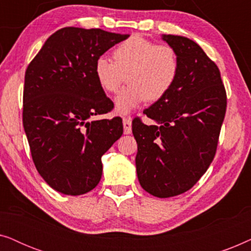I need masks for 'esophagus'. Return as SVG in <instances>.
<instances>
[{
    "label": "esophagus",
    "mask_w": 251,
    "mask_h": 251,
    "mask_svg": "<svg viewBox=\"0 0 251 251\" xmlns=\"http://www.w3.org/2000/svg\"><path fill=\"white\" fill-rule=\"evenodd\" d=\"M122 122H123V132H125L126 135H129V133H131V131H132L131 119L125 118V119H123Z\"/></svg>",
    "instance_id": "esophagus-1"
}]
</instances>
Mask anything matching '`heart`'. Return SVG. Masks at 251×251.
Instances as JSON below:
<instances>
[{
  "mask_svg": "<svg viewBox=\"0 0 251 251\" xmlns=\"http://www.w3.org/2000/svg\"><path fill=\"white\" fill-rule=\"evenodd\" d=\"M114 61L99 57L95 63L96 80L109 94L120 90L126 76L129 85L115 98V112L126 115L145 100L156 101L174 87L179 73V58L168 44H156L132 35L113 50Z\"/></svg>",
  "mask_w": 251,
  "mask_h": 251,
  "instance_id": "b5f03b06",
  "label": "heart"
}]
</instances>
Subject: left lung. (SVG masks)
<instances>
[{
    "instance_id": "obj_1",
    "label": "left lung",
    "mask_w": 251,
    "mask_h": 251,
    "mask_svg": "<svg viewBox=\"0 0 251 251\" xmlns=\"http://www.w3.org/2000/svg\"><path fill=\"white\" fill-rule=\"evenodd\" d=\"M179 58L171 90L144 111L156 125L132 121L137 176L156 198L176 197L197 184L214 160L226 112L217 65L187 37L162 35Z\"/></svg>"
}]
</instances>
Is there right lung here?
Here are the masks:
<instances>
[{"label": "right lung", "instance_id": "1", "mask_svg": "<svg viewBox=\"0 0 251 251\" xmlns=\"http://www.w3.org/2000/svg\"><path fill=\"white\" fill-rule=\"evenodd\" d=\"M128 34L65 27L43 44L25 73L23 125L37 171L67 195L88 193L102 174L101 156L123 133L121 118L92 120L113 101L95 63Z\"/></svg>", "mask_w": 251, "mask_h": 251}]
</instances>
